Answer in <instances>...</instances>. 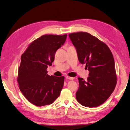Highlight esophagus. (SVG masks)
Returning <instances> with one entry per match:
<instances>
[{
  "label": "esophagus",
  "instance_id": "1",
  "mask_svg": "<svg viewBox=\"0 0 130 130\" xmlns=\"http://www.w3.org/2000/svg\"><path fill=\"white\" fill-rule=\"evenodd\" d=\"M66 79H69V80H73L74 79L73 78L70 77H69V76H66Z\"/></svg>",
  "mask_w": 130,
  "mask_h": 130
}]
</instances>
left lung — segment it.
Returning <instances> with one entry per match:
<instances>
[{
	"label": "left lung",
	"mask_w": 130,
	"mask_h": 130,
	"mask_svg": "<svg viewBox=\"0 0 130 130\" xmlns=\"http://www.w3.org/2000/svg\"><path fill=\"white\" fill-rule=\"evenodd\" d=\"M69 37L77 50L79 61L86 64L89 71L86 81L78 78L76 99L86 107L98 106L109 98L117 85L112 53L106 44L89 33H72Z\"/></svg>",
	"instance_id": "obj_1"
}]
</instances>
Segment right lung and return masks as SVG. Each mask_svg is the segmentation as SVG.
Wrapping results in <instances>:
<instances>
[{
    "label": "right lung",
    "mask_w": 130,
    "mask_h": 130,
    "mask_svg": "<svg viewBox=\"0 0 130 130\" xmlns=\"http://www.w3.org/2000/svg\"><path fill=\"white\" fill-rule=\"evenodd\" d=\"M67 35H46L30 44L21 57L17 81L21 93L38 106L52 104L60 94L64 77L47 74L57 50L63 45Z\"/></svg>",
    "instance_id": "right-lung-1"
}]
</instances>
